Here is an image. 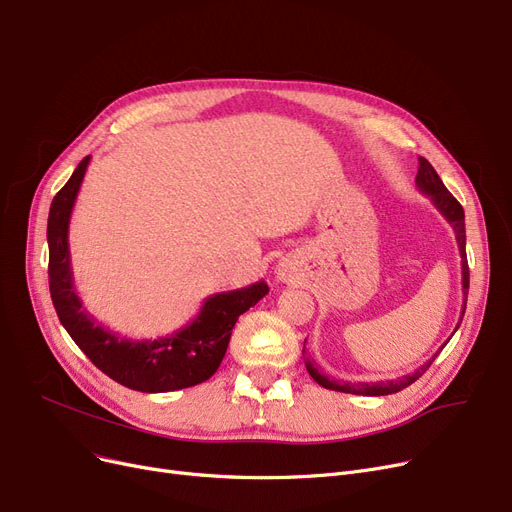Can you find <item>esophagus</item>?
I'll return each mask as SVG.
<instances>
[{
    "instance_id": "34e87169",
    "label": "esophagus",
    "mask_w": 512,
    "mask_h": 512,
    "mask_svg": "<svg viewBox=\"0 0 512 512\" xmlns=\"http://www.w3.org/2000/svg\"><path fill=\"white\" fill-rule=\"evenodd\" d=\"M276 274H278V278H280L282 282H288V280L292 278V267L282 261V263L278 265V272H276Z\"/></svg>"
}]
</instances>
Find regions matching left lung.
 I'll list each match as a JSON object with an SVG mask.
<instances>
[{
	"instance_id": "obj_1",
	"label": "left lung",
	"mask_w": 512,
	"mask_h": 512,
	"mask_svg": "<svg viewBox=\"0 0 512 512\" xmlns=\"http://www.w3.org/2000/svg\"><path fill=\"white\" fill-rule=\"evenodd\" d=\"M415 184L419 191L423 195H427L429 199H432V203L436 205V209L444 215V218L448 220V224L454 228V234H456V245H459V253H461V270H463V311H461V319L459 324H456L454 332L459 330L461 321H463V315H465V307H467V294H469V265H467V253H465V240H467V234H465V211L461 207V203L456 201L450 193L448 188L444 186V182L440 180L438 172L434 170V166L429 164V161L425 157H419V172H417V178H415ZM307 342V340H305ZM446 346V342L440 346V351ZM440 351L425 361L417 371L413 373H407L402 375V378L398 380H386V382H340V380H332L328 378L326 373H321L309 359H305V367L309 371L311 378L319 384L324 386L328 390H336V392H346V394H361V396H386V394H394V392H400L402 388L411 386L413 382H417L421 375L427 371V367L434 363V359L440 355ZM303 353H305V346H303Z\"/></svg>"
}]
</instances>
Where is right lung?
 Wrapping results in <instances>:
<instances>
[{"instance_id": "obj_1", "label": "right lung", "mask_w": 512, "mask_h": 512, "mask_svg": "<svg viewBox=\"0 0 512 512\" xmlns=\"http://www.w3.org/2000/svg\"><path fill=\"white\" fill-rule=\"evenodd\" d=\"M89 161L91 155L80 161L49 207V292L62 326L95 367L130 390L172 392L209 380L226 355L236 319L270 288L259 280L245 288L215 292L203 301L191 324L155 340L122 338L97 324L76 294L68 245L72 209Z\"/></svg>"}]
</instances>
